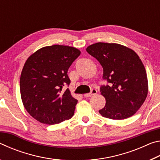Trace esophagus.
Masks as SVG:
<instances>
[{"mask_svg":"<svg viewBox=\"0 0 160 160\" xmlns=\"http://www.w3.org/2000/svg\"><path fill=\"white\" fill-rule=\"evenodd\" d=\"M97 92V91L96 89H92V90H91V92L85 94H84V97H91V96L94 95V94H96Z\"/></svg>","mask_w":160,"mask_h":160,"instance_id":"34e87169","label":"esophagus"}]
</instances>
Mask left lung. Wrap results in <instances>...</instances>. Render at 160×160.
Masks as SVG:
<instances>
[{
  "label": "left lung",
  "mask_w": 160,
  "mask_h": 160,
  "mask_svg": "<svg viewBox=\"0 0 160 160\" xmlns=\"http://www.w3.org/2000/svg\"><path fill=\"white\" fill-rule=\"evenodd\" d=\"M87 52L103 68V79L109 85L100 88L106 104L99 112L103 117L121 120L134 115L148 93L144 65L133 50L115 43L98 42L90 45Z\"/></svg>",
  "instance_id": "1"
}]
</instances>
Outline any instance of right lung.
Returning a JSON list of instances; mask_svg holds the SVG:
<instances>
[{
	"label": "right lung",
	"mask_w": 160,
	"mask_h": 160,
	"mask_svg": "<svg viewBox=\"0 0 160 160\" xmlns=\"http://www.w3.org/2000/svg\"><path fill=\"white\" fill-rule=\"evenodd\" d=\"M68 46L52 45L35 51L27 59L20 80L21 99L30 116L40 123L53 125L71 118L78 100L67 89L68 70L80 55Z\"/></svg>",
	"instance_id": "obj_1"
}]
</instances>
